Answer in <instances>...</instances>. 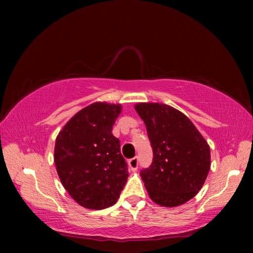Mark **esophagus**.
Returning <instances> with one entry per match:
<instances>
[{
	"label": "esophagus",
	"instance_id": "1",
	"mask_svg": "<svg viewBox=\"0 0 253 253\" xmlns=\"http://www.w3.org/2000/svg\"><path fill=\"white\" fill-rule=\"evenodd\" d=\"M128 166H129V169L136 170L137 169H138V158L134 157V158H131V160L128 161Z\"/></svg>",
	"mask_w": 253,
	"mask_h": 253
}]
</instances>
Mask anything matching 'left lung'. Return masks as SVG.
Returning a JSON list of instances; mask_svg holds the SVG:
<instances>
[{
    "label": "left lung",
    "mask_w": 253,
    "mask_h": 253,
    "mask_svg": "<svg viewBox=\"0 0 253 253\" xmlns=\"http://www.w3.org/2000/svg\"><path fill=\"white\" fill-rule=\"evenodd\" d=\"M135 109L146 125L153 148L152 165L140 172L149 198L162 207L184 204L207 179L210 146L193 123L173 107L140 102Z\"/></svg>",
    "instance_id": "left-lung-1"
}]
</instances>
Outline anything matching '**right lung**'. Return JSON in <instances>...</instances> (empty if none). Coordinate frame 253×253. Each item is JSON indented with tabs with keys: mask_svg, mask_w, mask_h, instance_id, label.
<instances>
[{
	"mask_svg": "<svg viewBox=\"0 0 253 253\" xmlns=\"http://www.w3.org/2000/svg\"><path fill=\"white\" fill-rule=\"evenodd\" d=\"M121 105L93 102L78 111L57 136L54 163L60 181L81 207L102 210L117 202L128 168L111 132Z\"/></svg>",
	"mask_w": 253,
	"mask_h": 253,
	"instance_id": "right-lung-1",
	"label": "right lung"
}]
</instances>
